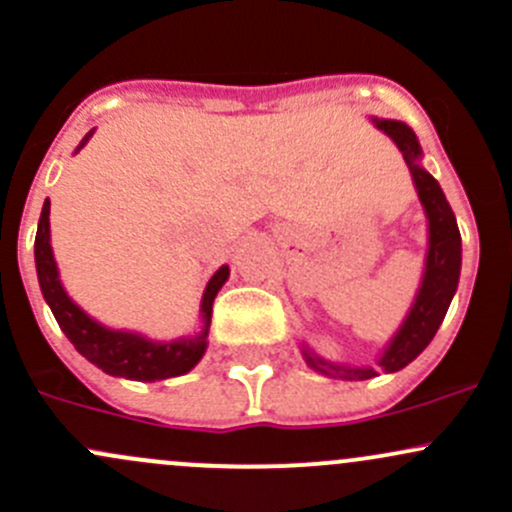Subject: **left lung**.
Here are the masks:
<instances>
[{
	"label": "left lung",
	"instance_id": "8db88e82",
	"mask_svg": "<svg viewBox=\"0 0 512 512\" xmlns=\"http://www.w3.org/2000/svg\"><path fill=\"white\" fill-rule=\"evenodd\" d=\"M373 125L395 142L407 169H410L419 203L427 215V255H424L422 282L414 294L410 311H407L405 321L397 328L395 336L385 343L375 368L373 365L333 363V360L321 358L314 348L301 343V355L311 370L341 380H370L378 375V370L397 373L405 365H410L432 343L434 333L439 331L456 294V287H459L461 274V235L456 215L451 211L437 179L422 166V147H419L417 134L405 122L397 120L373 117Z\"/></svg>",
	"mask_w": 512,
	"mask_h": 512
}]
</instances>
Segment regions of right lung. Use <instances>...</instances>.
<instances>
[{"instance_id": "1", "label": "right lung", "mask_w": 512, "mask_h": 512, "mask_svg": "<svg viewBox=\"0 0 512 512\" xmlns=\"http://www.w3.org/2000/svg\"><path fill=\"white\" fill-rule=\"evenodd\" d=\"M90 137H93V129L85 134L83 142L75 149V154L88 144ZM48 213H51V201L43 203L39 230H36V274H39L43 299L51 306L58 326L66 333L68 341L73 343L75 351L93 365H98L102 373L115 375V378L142 380V383L176 378V375H184L188 370L196 368L198 360L203 358V353L208 348L213 299L220 292V287L228 282V265L218 267L213 272V277L208 279L206 289H203L201 309H198L201 311V328L193 331V336H181L174 338V341H152V338L142 336L137 331H122V328H110L100 324V321H95L88 311L80 309L68 297V292L63 289L61 274H58L56 257H53Z\"/></svg>"}]
</instances>
